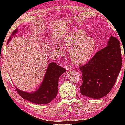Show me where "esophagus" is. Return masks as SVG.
Instances as JSON below:
<instances>
[{
  "label": "esophagus",
  "instance_id": "34e87169",
  "mask_svg": "<svg viewBox=\"0 0 125 125\" xmlns=\"http://www.w3.org/2000/svg\"><path fill=\"white\" fill-rule=\"evenodd\" d=\"M72 68H73V66H72L71 64H68L66 65V66H65L66 69H67V70H71V69H72Z\"/></svg>",
  "mask_w": 125,
  "mask_h": 125
}]
</instances>
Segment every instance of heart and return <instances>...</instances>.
<instances>
[{
  "instance_id": "1",
  "label": "heart",
  "mask_w": 125,
  "mask_h": 125,
  "mask_svg": "<svg viewBox=\"0 0 125 125\" xmlns=\"http://www.w3.org/2000/svg\"><path fill=\"white\" fill-rule=\"evenodd\" d=\"M62 43L65 47L70 48L69 55L72 61L75 64H83L91 59L96 49L95 39L82 30H74L69 32L63 39ZM59 51H62L60 44H57Z\"/></svg>"
}]
</instances>
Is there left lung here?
Masks as SVG:
<instances>
[{"mask_svg":"<svg viewBox=\"0 0 125 125\" xmlns=\"http://www.w3.org/2000/svg\"><path fill=\"white\" fill-rule=\"evenodd\" d=\"M120 42L111 36L107 45L99 51L84 65L82 72L81 94L98 99L105 96L114 86L122 68Z\"/></svg>","mask_w":125,"mask_h":125,"instance_id":"8db88e82","label":"left lung"}]
</instances>
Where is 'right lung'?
I'll list each match as a JSON object with an SVG mask.
<instances>
[{"label": "right lung", "mask_w": 125, "mask_h": 125, "mask_svg": "<svg viewBox=\"0 0 125 125\" xmlns=\"http://www.w3.org/2000/svg\"><path fill=\"white\" fill-rule=\"evenodd\" d=\"M18 32V29L13 31L9 37L8 43L11 40L12 36ZM65 69L56 63L51 62L48 66L43 81L38 89L33 93L21 91L15 86L16 91L20 96L28 101L36 104H47L56 98L58 92V82L59 77Z\"/></svg>", "instance_id": "right-lung-1"}]
</instances>
